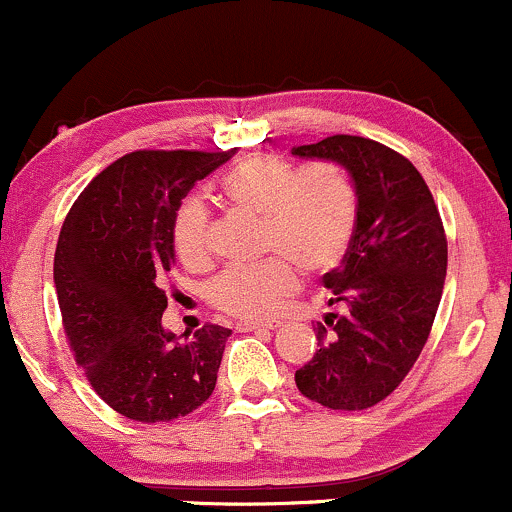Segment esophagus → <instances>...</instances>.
<instances>
[{
  "label": "esophagus",
  "instance_id": "esophagus-1",
  "mask_svg": "<svg viewBox=\"0 0 512 512\" xmlns=\"http://www.w3.org/2000/svg\"><path fill=\"white\" fill-rule=\"evenodd\" d=\"M281 327V322H238L240 332H269Z\"/></svg>",
  "mask_w": 512,
  "mask_h": 512
}]
</instances>
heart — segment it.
<instances>
[{
    "mask_svg": "<svg viewBox=\"0 0 512 512\" xmlns=\"http://www.w3.org/2000/svg\"><path fill=\"white\" fill-rule=\"evenodd\" d=\"M231 209L260 216V252L255 264H233L207 286V301L240 320H267L284 308L310 276L330 274L344 262L356 231L354 182L334 163L296 170L276 156L255 154L236 163L219 182ZM211 216L202 199L182 202L173 223V243L187 267L211 260Z\"/></svg>",
    "mask_w": 512,
    "mask_h": 512,
    "instance_id": "b5f03b06",
    "label": "heart"
}]
</instances>
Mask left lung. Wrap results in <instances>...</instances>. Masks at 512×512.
Masks as SVG:
<instances>
[{"label": "left lung", "mask_w": 512, "mask_h": 512, "mask_svg": "<svg viewBox=\"0 0 512 512\" xmlns=\"http://www.w3.org/2000/svg\"><path fill=\"white\" fill-rule=\"evenodd\" d=\"M293 156L342 166L356 190V231L342 267L322 276L327 313L313 361L296 385L327 409L383 402L424 349L448 269V238L431 190L409 158L385 144L334 134Z\"/></svg>", "instance_id": "obj_1"}]
</instances>
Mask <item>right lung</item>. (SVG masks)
I'll list each match as a JSON object with an SVG mask.
<instances>
[{
	"instance_id": "add662e5",
	"label": "right lung",
	"mask_w": 512,
	"mask_h": 512,
	"mask_svg": "<svg viewBox=\"0 0 512 512\" xmlns=\"http://www.w3.org/2000/svg\"><path fill=\"white\" fill-rule=\"evenodd\" d=\"M233 154L134 151L88 182L64 219L55 250L64 332L98 397L127 419L173 421L214 392L231 330L204 325L180 342L161 325V286L182 199Z\"/></svg>"
}]
</instances>
